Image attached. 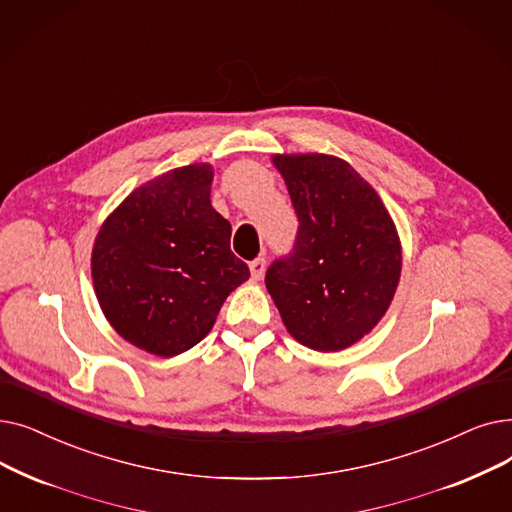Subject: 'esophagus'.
<instances>
[{
  "instance_id": "obj_1",
  "label": "esophagus",
  "mask_w": 512,
  "mask_h": 512,
  "mask_svg": "<svg viewBox=\"0 0 512 512\" xmlns=\"http://www.w3.org/2000/svg\"><path fill=\"white\" fill-rule=\"evenodd\" d=\"M249 270H251V278L253 280H261L263 274H265V259L263 257H257L249 263Z\"/></svg>"
}]
</instances>
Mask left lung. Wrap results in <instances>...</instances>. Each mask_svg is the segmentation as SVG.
I'll return each instance as SVG.
<instances>
[{"instance_id":"left-lung-1","label":"left lung","mask_w":512,"mask_h":512,"mask_svg":"<svg viewBox=\"0 0 512 512\" xmlns=\"http://www.w3.org/2000/svg\"><path fill=\"white\" fill-rule=\"evenodd\" d=\"M299 219L293 251L265 272L291 335L341 351L379 324L402 274V244L381 196L347 161L274 154Z\"/></svg>"}]
</instances>
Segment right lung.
Returning <instances> with one entry per match:
<instances>
[{
  "label": "right lung",
  "mask_w": 512,
  "mask_h": 512,
  "mask_svg": "<svg viewBox=\"0 0 512 512\" xmlns=\"http://www.w3.org/2000/svg\"><path fill=\"white\" fill-rule=\"evenodd\" d=\"M213 167L171 169L106 217L94 251L98 303L119 335L173 358L203 341L226 297L249 278L230 221L211 207Z\"/></svg>",
  "instance_id": "right-lung-1"
}]
</instances>
